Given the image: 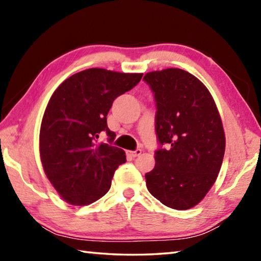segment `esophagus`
<instances>
[{"mask_svg":"<svg viewBox=\"0 0 261 261\" xmlns=\"http://www.w3.org/2000/svg\"><path fill=\"white\" fill-rule=\"evenodd\" d=\"M129 154H130V155H131L132 158H136V156L140 155V154H141V149L138 148V149H136V151H130Z\"/></svg>","mask_w":261,"mask_h":261,"instance_id":"obj_1","label":"esophagus"}]
</instances>
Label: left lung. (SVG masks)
Instances as JSON below:
<instances>
[{"mask_svg": "<svg viewBox=\"0 0 261 261\" xmlns=\"http://www.w3.org/2000/svg\"><path fill=\"white\" fill-rule=\"evenodd\" d=\"M156 102L160 145L155 167L145 175L149 193L174 210H189L213 187L223 161L226 137L219 110L199 79L182 69L145 74Z\"/></svg>", "mask_w": 261, "mask_h": 261, "instance_id": "1", "label": "left lung"}]
</instances>
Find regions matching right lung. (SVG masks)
Wrapping results in <instances>:
<instances>
[{
    "mask_svg": "<svg viewBox=\"0 0 261 261\" xmlns=\"http://www.w3.org/2000/svg\"><path fill=\"white\" fill-rule=\"evenodd\" d=\"M143 73L92 68L61 84L53 93L40 127V159L47 178L69 204L85 206L108 192L125 152L112 143L107 126L113 101L134 88ZM106 130L109 144L98 143Z\"/></svg>",
    "mask_w": 261,
    "mask_h": 261,
    "instance_id": "right-lung-1",
    "label": "right lung"
}]
</instances>
